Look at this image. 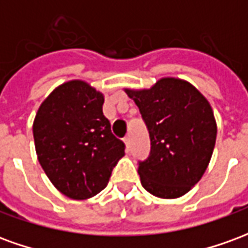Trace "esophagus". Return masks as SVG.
Instances as JSON below:
<instances>
[{"label":"esophagus","instance_id":"esophagus-1","mask_svg":"<svg viewBox=\"0 0 248 248\" xmlns=\"http://www.w3.org/2000/svg\"><path fill=\"white\" fill-rule=\"evenodd\" d=\"M124 145H126V149L129 150L130 145H131V140H130V137H126V138L124 140Z\"/></svg>","mask_w":248,"mask_h":248}]
</instances>
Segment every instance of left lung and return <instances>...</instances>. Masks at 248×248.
I'll return each instance as SVG.
<instances>
[{
  "label": "left lung",
  "instance_id": "obj_1",
  "mask_svg": "<svg viewBox=\"0 0 248 248\" xmlns=\"http://www.w3.org/2000/svg\"><path fill=\"white\" fill-rule=\"evenodd\" d=\"M124 93L150 134V155L138 167L142 186L154 197H182L201 181L213 155L217 121L211 105L190 82L174 77Z\"/></svg>",
  "mask_w": 248,
  "mask_h": 248
}]
</instances>
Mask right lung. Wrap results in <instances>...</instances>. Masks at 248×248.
I'll return each mask as SVG.
<instances>
[{"label": "right lung", "mask_w": 248, "mask_h": 248, "mask_svg": "<svg viewBox=\"0 0 248 248\" xmlns=\"http://www.w3.org/2000/svg\"><path fill=\"white\" fill-rule=\"evenodd\" d=\"M101 92L81 79L57 86L41 103L33 122L35 153L57 190L71 199H89L108 186L124 155L111 134Z\"/></svg>", "instance_id": "obj_1"}]
</instances>
